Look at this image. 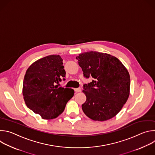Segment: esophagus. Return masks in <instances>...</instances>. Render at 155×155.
I'll list each match as a JSON object with an SVG mask.
<instances>
[{"instance_id":"esophagus-1","label":"esophagus","mask_w":155,"mask_h":155,"mask_svg":"<svg viewBox=\"0 0 155 155\" xmlns=\"http://www.w3.org/2000/svg\"><path fill=\"white\" fill-rule=\"evenodd\" d=\"M74 90H75V91L76 93H80V92L81 91V88H80V87H79V88H75Z\"/></svg>"}]
</instances>
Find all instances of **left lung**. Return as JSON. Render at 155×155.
<instances>
[{"instance_id":"8db88e82","label":"left lung","mask_w":155,"mask_h":155,"mask_svg":"<svg viewBox=\"0 0 155 155\" xmlns=\"http://www.w3.org/2000/svg\"><path fill=\"white\" fill-rule=\"evenodd\" d=\"M86 78L93 80L83 85L86 97L82 104L84 114L94 121H104L116 116L130 94V75L116 57L104 53L87 51L76 57Z\"/></svg>"}]
</instances>
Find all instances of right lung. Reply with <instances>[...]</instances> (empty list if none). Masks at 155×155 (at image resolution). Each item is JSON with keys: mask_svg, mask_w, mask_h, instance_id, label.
<instances>
[{"mask_svg": "<svg viewBox=\"0 0 155 155\" xmlns=\"http://www.w3.org/2000/svg\"><path fill=\"white\" fill-rule=\"evenodd\" d=\"M65 75L62 59L58 54L35 61L26 71L23 86L25 102L43 120L58 117L74 95L73 89L58 87Z\"/></svg>", "mask_w": 155, "mask_h": 155, "instance_id": "right-lung-1", "label": "right lung"}]
</instances>
